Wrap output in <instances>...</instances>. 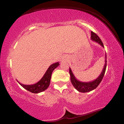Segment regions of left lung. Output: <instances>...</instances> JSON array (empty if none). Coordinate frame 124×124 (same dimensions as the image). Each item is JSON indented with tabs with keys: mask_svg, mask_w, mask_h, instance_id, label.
<instances>
[{
	"mask_svg": "<svg viewBox=\"0 0 124 124\" xmlns=\"http://www.w3.org/2000/svg\"><path fill=\"white\" fill-rule=\"evenodd\" d=\"M91 39L92 41H95V42H97L102 47L104 48V45L102 42L101 40L99 37L96 34V33L93 32V31H91ZM105 64L104 66L103 69L102 70L101 73L99 75V77L95 79L94 80L92 81V82H82L80 81H79L77 80V79L74 76L73 72H72V70H71L70 68H69V74L70 75V81L72 82V84L73 85L74 87L77 90L79 91V92H82V93H86V92H89L90 91L93 90L95 89L97 87L99 86V84L101 82L102 79H103L104 76L105 72L106 70V67H107V55L106 54V58H105Z\"/></svg>",
	"mask_w": 124,
	"mask_h": 124,
	"instance_id": "obj_1",
	"label": "left lung"
}]
</instances>
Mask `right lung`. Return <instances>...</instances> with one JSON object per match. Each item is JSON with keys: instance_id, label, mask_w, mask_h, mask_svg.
I'll return each instance as SVG.
<instances>
[{"instance_id": "right-lung-1", "label": "right lung", "mask_w": 124, "mask_h": 124, "mask_svg": "<svg viewBox=\"0 0 124 124\" xmlns=\"http://www.w3.org/2000/svg\"><path fill=\"white\" fill-rule=\"evenodd\" d=\"M59 65V62H56V63L52 64V65L49 66L47 70L46 71L44 75L41 78V79L37 83L33 84V85H23L20 83L18 80V83L21 85V86L27 90L29 91V92H31L32 93H39L41 92H44L47 88L49 87V84H50L51 81V75H52V73L53 72L54 69Z\"/></svg>"}]
</instances>
